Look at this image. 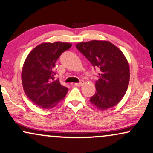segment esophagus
<instances>
[{
    "label": "esophagus",
    "instance_id": "esophagus-1",
    "mask_svg": "<svg viewBox=\"0 0 153 153\" xmlns=\"http://www.w3.org/2000/svg\"><path fill=\"white\" fill-rule=\"evenodd\" d=\"M84 83H85V82H84L83 80H81L80 82H78V83H75L74 85H76V86H77V87H80V86L82 85Z\"/></svg>",
    "mask_w": 153,
    "mask_h": 153
}]
</instances>
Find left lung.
Here are the masks:
<instances>
[{
    "label": "left lung",
    "mask_w": 153,
    "mask_h": 153,
    "mask_svg": "<svg viewBox=\"0 0 153 153\" xmlns=\"http://www.w3.org/2000/svg\"><path fill=\"white\" fill-rule=\"evenodd\" d=\"M76 46L99 71L96 92L90 102L99 110L114 107L126 94L130 82V66L124 54L107 41L79 42Z\"/></svg>",
    "instance_id": "1"
}]
</instances>
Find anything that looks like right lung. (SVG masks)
I'll list each match as a JSON object with an SVG mask.
<instances>
[{
  "label": "right lung",
  "instance_id": "right-lung-1",
  "mask_svg": "<svg viewBox=\"0 0 153 153\" xmlns=\"http://www.w3.org/2000/svg\"><path fill=\"white\" fill-rule=\"evenodd\" d=\"M72 44L56 42L42 43L30 51L23 64L21 79L27 97L44 109H52L63 100L68 88L55 79V62Z\"/></svg>",
  "mask_w": 153,
  "mask_h": 153
}]
</instances>
